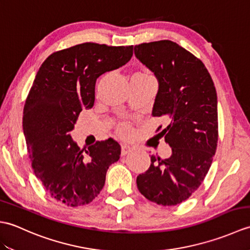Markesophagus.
<instances>
[{"mask_svg":"<svg viewBox=\"0 0 250 250\" xmlns=\"http://www.w3.org/2000/svg\"><path fill=\"white\" fill-rule=\"evenodd\" d=\"M131 151H132V147L131 146L126 145V144H124V145L121 146V155L122 156L128 155V153H130Z\"/></svg>","mask_w":250,"mask_h":250,"instance_id":"34e87169","label":"esophagus"}]
</instances>
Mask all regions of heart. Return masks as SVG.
Returning <instances> with one entry per match:
<instances>
[{
  "label": "heart",
  "instance_id": "heart-1",
  "mask_svg": "<svg viewBox=\"0 0 250 250\" xmlns=\"http://www.w3.org/2000/svg\"><path fill=\"white\" fill-rule=\"evenodd\" d=\"M135 74H144V75H151L150 73L148 72H137ZM116 130L118 132V134L121 136H129L132 132V126L129 122H119L118 125H116Z\"/></svg>",
  "mask_w": 250,
  "mask_h": 250
}]
</instances>
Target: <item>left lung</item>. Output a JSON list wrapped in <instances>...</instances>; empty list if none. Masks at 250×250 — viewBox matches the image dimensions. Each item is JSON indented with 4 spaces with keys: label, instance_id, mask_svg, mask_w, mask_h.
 I'll use <instances>...</instances> for the list:
<instances>
[{
    "label": "left lung",
    "instance_id": "obj_1",
    "mask_svg": "<svg viewBox=\"0 0 250 250\" xmlns=\"http://www.w3.org/2000/svg\"><path fill=\"white\" fill-rule=\"evenodd\" d=\"M134 54L158 78L152 116L167 117L161 134L172 147L167 159L151 156L149 168L136 178L137 188L159 205H177L198 190L213 162L218 143L216 88L204 63L172 41L136 45Z\"/></svg>",
    "mask_w": 250,
    "mask_h": 250
}]
</instances>
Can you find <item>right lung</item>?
Returning a JSON list of instances; mask_svg holds the SVG:
<instances>
[{"instance_id": "1", "label": "right lung", "mask_w": 250, "mask_h": 250, "mask_svg": "<svg viewBox=\"0 0 250 250\" xmlns=\"http://www.w3.org/2000/svg\"><path fill=\"white\" fill-rule=\"evenodd\" d=\"M133 56V46L83 43L51 54L41 65L25 100L22 126L35 176L52 199L71 207L88 204L103 189L120 145L98 141L86 155L72 141L83 107L94 104L97 78Z\"/></svg>"}]
</instances>
